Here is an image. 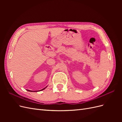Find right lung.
Returning a JSON list of instances; mask_svg holds the SVG:
<instances>
[{"mask_svg":"<svg viewBox=\"0 0 122 122\" xmlns=\"http://www.w3.org/2000/svg\"><path fill=\"white\" fill-rule=\"evenodd\" d=\"M47 86L46 87H45V88H43V89H42L41 90H40V91H42V90H45V88L47 87ZM28 91H29V92H38V91H30V90H27Z\"/></svg>","mask_w":122,"mask_h":122,"instance_id":"obj_1","label":"right lung"}]
</instances>
